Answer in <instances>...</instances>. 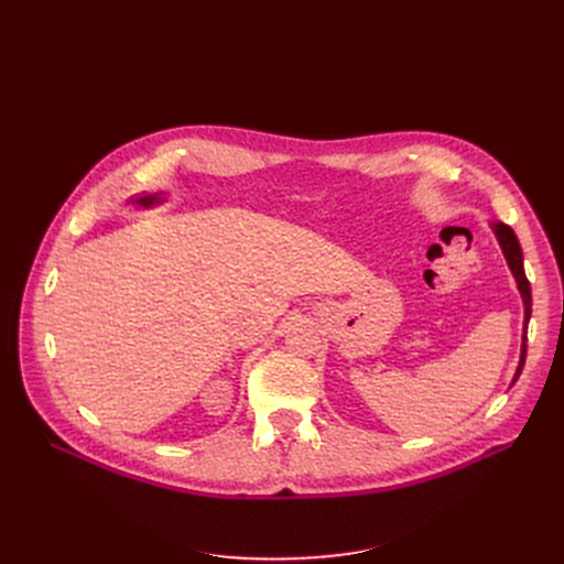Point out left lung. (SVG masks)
<instances>
[{
  "label": "left lung",
  "mask_w": 564,
  "mask_h": 564,
  "mask_svg": "<svg viewBox=\"0 0 564 564\" xmlns=\"http://www.w3.org/2000/svg\"><path fill=\"white\" fill-rule=\"evenodd\" d=\"M496 237H498V245L502 249V256H506L508 260V267L512 270L514 279H517V288L521 292V300H523V343H521V359H519V368H517V375H514V381L519 379L521 370H523V364H525V332H528V319H530V311H532V297H530V283L525 279V272H523V253H521V247H519V240L517 235L510 226L506 224H491Z\"/></svg>",
  "instance_id": "left-lung-1"
}]
</instances>
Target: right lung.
Here are the masks:
<instances>
[{
	"instance_id": "right-lung-1",
	"label": "right lung",
	"mask_w": 564,
	"mask_h": 564,
	"mask_svg": "<svg viewBox=\"0 0 564 564\" xmlns=\"http://www.w3.org/2000/svg\"><path fill=\"white\" fill-rule=\"evenodd\" d=\"M137 203L139 205H143V207H148V205H153V203H158V196H141V198H137Z\"/></svg>"
}]
</instances>
